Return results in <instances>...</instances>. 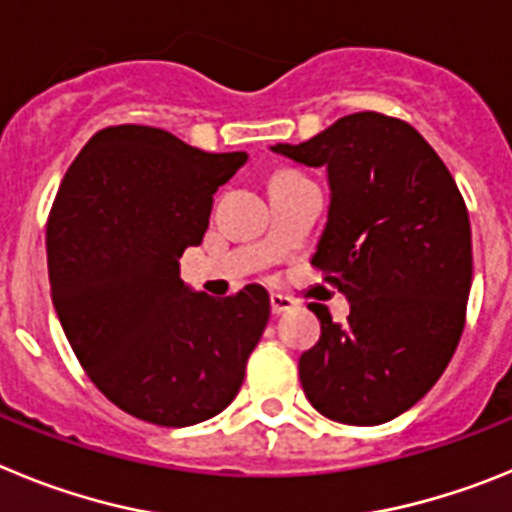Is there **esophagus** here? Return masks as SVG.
I'll return each mask as SVG.
<instances>
[{
  "label": "esophagus",
  "mask_w": 512,
  "mask_h": 512,
  "mask_svg": "<svg viewBox=\"0 0 512 512\" xmlns=\"http://www.w3.org/2000/svg\"><path fill=\"white\" fill-rule=\"evenodd\" d=\"M269 302H271V312H274V315H282V312H289L292 307H295V302L284 295H271Z\"/></svg>",
  "instance_id": "1"
}]
</instances>
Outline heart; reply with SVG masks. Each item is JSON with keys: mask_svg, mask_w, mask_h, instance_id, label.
I'll list each match as a JSON object with an SVG mask.
<instances>
[{"mask_svg": "<svg viewBox=\"0 0 512 512\" xmlns=\"http://www.w3.org/2000/svg\"><path fill=\"white\" fill-rule=\"evenodd\" d=\"M282 174H284V171H282Z\"/></svg>", "mask_w": 512, "mask_h": 512, "instance_id": "b5f03b06", "label": "heart"}]
</instances>
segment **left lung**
<instances>
[{"instance_id": "1", "label": "left lung", "mask_w": 512, "mask_h": 512, "mask_svg": "<svg viewBox=\"0 0 512 512\" xmlns=\"http://www.w3.org/2000/svg\"><path fill=\"white\" fill-rule=\"evenodd\" d=\"M274 151L325 166L328 225L312 256L351 302L346 323L320 318L300 382L320 415L379 425L410 410L449 366L467 323L472 228L454 176L423 135L356 112L300 146Z\"/></svg>"}]
</instances>
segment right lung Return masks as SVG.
Returning a JSON list of instances; mask_svg holds the SVG:
<instances>
[{"label": "right lung", "mask_w": 512, "mask_h": 512, "mask_svg": "<svg viewBox=\"0 0 512 512\" xmlns=\"http://www.w3.org/2000/svg\"><path fill=\"white\" fill-rule=\"evenodd\" d=\"M246 153H207L148 125H112L74 158L48 215V277L63 333L112 405L164 428L223 413L269 323L259 284L215 300L179 279L212 194Z\"/></svg>", "instance_id": "right-lung-1"}]
</instances>
